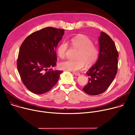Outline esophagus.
Instances as JSON below:
<instances>
[{
	"instance_id": "1",
	"label": "esophagus",
	"mask_w": 135,
	"mask_h": 135,
	"mask_svg": "<svg viewBox=\"0 0 135 135\" xmlns=\"http://www.w3.org/2000/svg\"><path fill=\"white\" fill-rule=\"evenodd\" d=\"M72 74L75 75L76 76H79L80 75V73H79V72H72Z\"/></svg>"
}]
</instances>
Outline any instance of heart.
<instances>
[{"mask_svg":"<svg viewBox=\"0 0 135 135\" xmlns=\"http://www.w3.org/2000/svg\"><path fill=\"white\" fill-rule=\"evenodd\" d=\"M71 45L78 50L76 55V59H67L61 61L59 68L61 69L69 71H76L84 68L85 64L91 65L97 61L99 57L98 47L93 44L92 41L88 37L80 35L71 38ZM68 49V44L65 41L59 45L57 48L58 56L63 58Z\"/></svg>","mask_w":135,"mask_h":135,"instance_id":"obj_1","label":"heart"}]
</instances>
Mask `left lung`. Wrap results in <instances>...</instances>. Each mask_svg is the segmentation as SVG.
Returning <instances> with one entry per match:
<instances>
[{
    "label": "left lung",
    "instance_id": "1",
    "mask_svg": "<svg viewBox=\"0 0 135 135\" xmlns=\"http://www.w3.org/2000/svg\"><path fill=\"white\" fill-rule=\"evenodd\" d=\"M99 44L98 59L87 71L89 82L83 89L90 95H98L105 92L117 72L118 53L113 41L108 35L102 32Z\"/></svg>",
    "mask_w": 135,
    "mask_h": 135
}]
</instances>
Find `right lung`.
<instances>
[{
  "label": "right lung",
  "mask_w": 135,
  "mask_h": 135,
  "mask_svg": "<svg viewBox=\"0 0 135 135\" xmlns=\"http://www.w3.org/2000/svg\"><path fill=\"white\" fill-rule=\"evenodd\" d=\"M64 29L47 27L30 35L19 49L17 69L26 88L34 94H43L57 83L62 71L56 66V49L64 34Z\"/></svg>",
  "instance_id": "add662e5"
}]
</instances>
